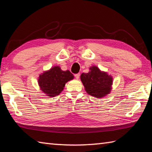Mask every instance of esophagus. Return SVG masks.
Segmentation results:
<instances>
[{"label":"esophagus","instance_id":"esophagus-1","mask_svg":"<svg viewBox=\"0 0 152 152\" xmlns=\"http://www.w3.org/2000/svg\"><path fill=\"white\" fill-rule=\"evenodd\" d=\"M80 73H78V74H75V78L76 79H78L80 78Z\"/></svg>","mask_w":152,"mask_h":152}]
</instances>
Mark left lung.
<instances>
[{"instance_id":"obj_1","label":"left lung","mask_w":152,"mask_h":152,"mask_svg":"<svg viewBox=\"0 0 152 152\" xmlns=\"http://www.w3.org/2000/svg\"><path fill=\"white\" fill-rule=\"evenodd\" d=\"M80 78L86 92L96 98H102L110 91L112 78L96 66H91L88 73H82Z\"/></svg>"}]
</instances>
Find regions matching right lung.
I'll use <instances>...</instances> for the list:
<instances>
[{
	"label": "right lung",
	"mask_w": 152,
	"mask_h": 152,
	"mask_svg": "<svg viewBox=\"0 0 152 152\" xmlns=\"http://www.w3.org/2000/svg\"><path fill=\"white\" fill-rule=\"evenodd\" d=\"M74 78V75L69 70L63 71L59 66H54L40 74L38 84L45 94L55 96L61 93L65 83Z\"/></svg>",
	"instance_id": "right-lung-1"
}]
</instances>
